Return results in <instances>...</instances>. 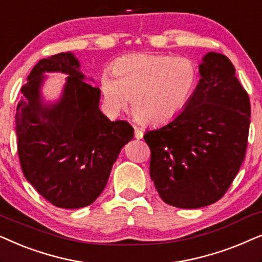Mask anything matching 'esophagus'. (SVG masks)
I'll return each mask as SVG.
<instances>
[{"label":"esophagus","instance_id":"1","mask_svg":"<svg viewBox=\"0 0 262 262\" xmlns=\"http://www.w3.org/2000/svg\"><path fill=\"white\" fill-rule=\"evenodd\" d=\"M135 137L137 139L143 138V131L139 127H135Z\"/></svg>","mask_w":262,"mask_h":262}]
</instances>
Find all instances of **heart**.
Instances as JSON below:
<instances>
[{"instance_id":"1","label":"heart","mask_w":262,"mask_h":262,"mask_svg":"<svg viewBox=\"0 0 262 262\" xmlns=\"http://www.w3.org/2000/svg\"><path fill=\"white\" fill-rule=\"evenodd\" d=\"M101 75L99 88L110 112L131 110L146 124L167 123L181 113L198 82L194 64L182 57L135 55L117 60Z\"/></svg>"}]
</instances>
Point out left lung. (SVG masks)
I'll return each mask as SVG.
<instances>
[{"instance_id": "1", "label": "left lung", "mask_w": 262, "mask_h": 262, "mask_svg": "<svg viewBox=\"0 0 262 262\" xmlns=\"http://www.w3.org/2000/svg\"><path fill=\"white\" fill-rule=\"evenodd\" d=\"M186 108L145 132L150 177L164 203L198 209L225 194L245 160L250 102L228 57L209 52Z\"/></svg>"}]
</instances>
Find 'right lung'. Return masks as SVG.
<instances>
[{
  "label": "right lung",
  "instance_id": "1",
  "mask_svg": "<svg viewBox=\"0 0 262 262\" xmlns=\"http://www.w3.org/2000/svg\"><path fill=\"white\" fill-rule=\"evenodd\" d=\"M69 74L55 105L41 103L44 72ZM73 53L40 59L21 88L15 123L17 154L27 181L57 207L80 209L101 194L123 146L134 138L127 121H111L99 110L100 89L84 82Z\"/></svg>",
  "mask_w": 262,
  "mask_h": 262
}]
</instances>
